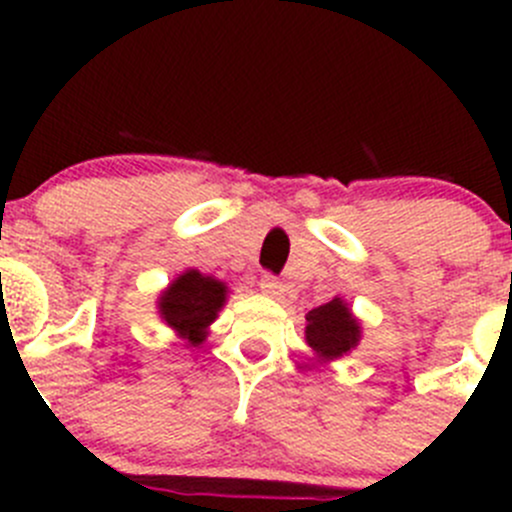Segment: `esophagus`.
I'll list each match as a JSON object with an SVG mask.
<instances>
[{
	"mask_svg": "<svg viewBox=\"0 0 512 512\" xmlns=\"http://www.w3.org/2000/svg\"><path fill=\"white\" fill-rule=\"evenodd\" d=\"M260 289L267 294V297H282V292H285V285H282L280 280H277L275 275H262L260 280Z\"/></svg>",
	"mask_w": 512,
	"mask_h": 512,
	"instance_id": "obj_1",
	"label": "esophagus"
}]
</instances>
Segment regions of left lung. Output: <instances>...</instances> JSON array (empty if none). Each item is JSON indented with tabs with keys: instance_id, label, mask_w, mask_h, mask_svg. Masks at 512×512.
Returning <instances> with one entry per match:
<instances>
[{
	"instance_id": "obj_1",
	"label": "left lung",
	"mask_w": 512,
	"mask_h": 512,
	"mask_svg": "<svg viewBox=\"0 0 512 512\" xmlns=\"http://www.w3.org/2000/svg\"><path fill=\"white\" fill-rule=\"evenodd\" d=\"M307 344L317 354L319 361H334L349 354L359 344L361 327L352 309L344 304L342 297L312 309L307 314V329H304Z\"/></svg>"
}]
</instances>
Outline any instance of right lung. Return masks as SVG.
<instances>
[{
  "mask_svg": "<svg viewBox=\"0 0 512 512\" xmlns=\"http://www.w3.org/2000/svg\"><path fill=\"white\" fill-rule=\"evenodd\" d=\"M225 297V282L200 275L198 270H185L158 297V314L178 337L188 339L190 347H198L208 337L210 324L218 319Z\"/></svg>",
  "mask_w": 512,
  "mask_h": 512,
  "instance_id": "obj_1",
  "label": "right lung"
}]
</instances>
